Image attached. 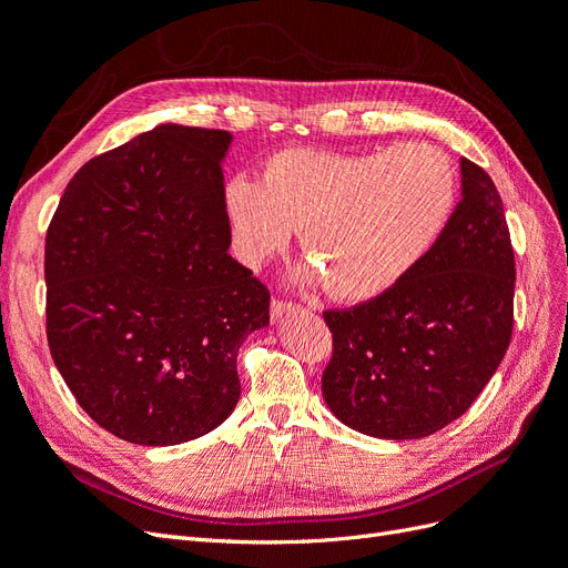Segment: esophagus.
<instances>
[{"mask_svg":"<svg viewBox=\"0 0 568 568\" xmlns=\"http://www.w3.org/2000/svg\"><path fill=\"white\" fill-rule=\"evenodd\" d=\"M296 311H301V303H296V301H286V298H272V305H270L272 320L282 317L284 313H296Z\"/></svg>","mask_w":568,"mask_h":568,"instance_id":"1","label":"esophagus"}]
</instances>
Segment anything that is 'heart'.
Segmentation results:
<instances>
[{"mask_svg": "<svg viewBox=\"0 0 568 568\" xmlns=\"http://www.w3.org/2000/svg\"><path fill=\"white\" fill-rule=\"evenodd\" d=\"M457 168L434 144L372 153L284 149L261 184L227 186L236 255L248 265L280 253L294 227L324 288L369 301L398 284L436 244L457 201Z\"/></svg>", "mask_w": 568, "mask_h": 568, "instance_id": "1", "label": "heart"}]
</instances>
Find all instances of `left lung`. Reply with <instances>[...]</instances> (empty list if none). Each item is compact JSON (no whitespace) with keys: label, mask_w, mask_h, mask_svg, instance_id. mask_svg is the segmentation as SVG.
Wrapping results in <instances>:
<instances>
[{"label":"left lung","mask_w":568,"mask_h":568,"mask_svg":"<svg viewBox=\"0 0 568 568\" xmlns=\"http://www.w3.org/2000/svg\"><path fill=\"white\" fill-rule=\"evenodd\" d=\"M462 201L436 244L384 294L322 317L332 357L322 393L376 438H424L476 400L509 348L514 248L495 182L462 159Z\"/></svg>","instance_id":"1"}]
</instances>
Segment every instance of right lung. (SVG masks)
<instances>
[{
  "instance_id": "add662e5",
  "label": "right lung",
  "mask_w": 568,
  "mask_h": 568,
  "mask_svg": "<svg viewBox=\"0 0 568 568\" xmlns=\"http://www.w3.org/2000/svg\"><path fill=\"white\" fill-rule=\"evenodd\" d=\"M225 130L159 125L68 182L44 244L47 341L113 436L178 445L236 407V353L270 288L227 253Z\"/></svg>"
}]
</instances>
